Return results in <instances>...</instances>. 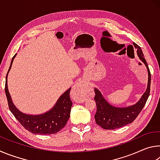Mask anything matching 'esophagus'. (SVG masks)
I'll return each mask as SVG.
<instances>
[{
  "label": "esophagus",
  "mask_w": 160,
  "mask_h": 160,
  "mask_svg": "<svg viewBox=\"0 0 160 160\" xmlns=\"http://www.w3.org/2000/svg\"><path fill=\"white\" fill-rule=\"evenodd\" d=\"M85 84L83 82H79L77 83L72 89V96L75 101L81 102L85 99Z\"/></svg>",
  "instance_id": "1"
}]
</instances>
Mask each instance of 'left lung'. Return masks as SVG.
<instances>
[{
	"instance_id": "obj_1",
	"label": "left lung",
	"mask_w": 160,
	"mask_h": 160,
	"mask_svg": "<svg viewBox=\"0 0 160 160\" xmlns=\"http://www.w3.org/2000/svg\"><path fill=\"white\" fill-rule=\"evenodd\" d=\"M133 46L135 48H137L138 56L145 64L148 70V88L141 99L136 104L126 108H118L112 106L104 99L100 92L97 89H94L95 96L94 99L97 105V112L94 115V119L97 125L100 126L104 129L113 130L131 123L143 109L150 95L151 83L150 69L148 68L147 61L144 58L141 48L135 43H133Z\"/></svg>"
}]
</instances>
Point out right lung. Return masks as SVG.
<instances>
[{
  "label": "right lung",
  "instance_id": "right-lung-1",
  "mask_svg": "<svg viewBox=\"0 0 160 160\" xmlns=\"http://www.w3.org/2000/svg\"><path fill=\"white\" fill-rule=\"evenodd\" d=\"M16 54L13 56L10 63L8 71L6 75L5 80V92L6 94L8 104L10 112L14 115L16 119L20 122L26 130L34 134L39 135H51L58 132L66 125L70 118V109L72 102L70 97V91L71 88L68 90L61 96L56 102L55 106L49 112L42 115L32 116L24 114L15 107L10 96L7 85V77L11 68L13 59Z\"/></svg>",
  "mask_w": 160,
  "mask_h": 160
}]
</instances>
